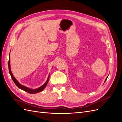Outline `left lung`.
Returning a JSON list of instances; mask_svg holds the SVG:
<instances>
[{
  "label": "left lung",
  "mask_w": 122,
  "mask_h": 122,
  "mask_svg": "<svg viewBox=\"0 0 122 122\" xmlns=\"http://www.w3.org/2000/svg\"><path fill=\"white\" fill-rule=\"evenodd\" d=\"M107 78H106V79H105V81H106V79H107Z\"/></svg>",
  "instance_id": "obj_1"
}]
</instances>
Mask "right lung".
Instances as JSON below:
<instances>
[{"mask_svg":"<svg viewBox=\"0 0 122 122\" xmlns=\"http://www.w3.org/2000/svg\"><path fill=\"white\" fill-rule=\"evenodd\" d=\"M9 72H10V75L11 76V77H12V78L13 80V81L14 82V83H15V84L16 85V86L19 87V88H20V89L22 90L25 92H27V93H29V94H36V93H39V92L42 91L44 88H45V87L46 86L47 84L48 83V82L49 81V75L48 76V79L46 81V82L44 83L42 86H41V87H39L38 88H36V89H35V90H31V89H30V88H29L27 87H26L25 86H22V85H21V84H20L19 82H18V81L16 79V78H15L14 76H13V74L12 73V72H11V70H10V58H9Z\"/></svg>","mask_w":122,"mask_h":122,"instance_id":"add662e5","label":"right lung"}]
</instances>
